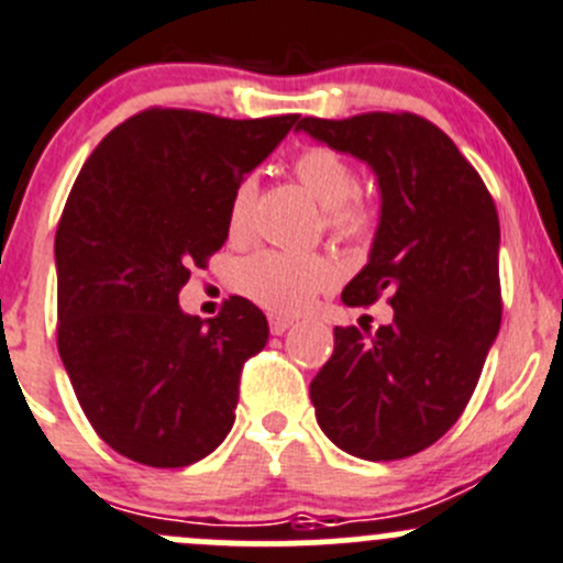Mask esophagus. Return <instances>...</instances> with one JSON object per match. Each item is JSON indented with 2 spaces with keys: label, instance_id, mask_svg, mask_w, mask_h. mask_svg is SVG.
<instances>
[{
  "label": "esophagus",
  "instance_id": "1",
  "mask_svg": "<svg viewBox=\"0 0 563 563\" xmlns=\"http://www.w3.org/2000/svg\"><path fill=\"white\" fill-rule=\"evenodd\" d=\"M268 325H271V333H274V336H282V333L292 325V320H289V317H282V314H271Z\"/></svg>",
  "mask_w": 563,
  "mask_h": 563
}]
</instances>
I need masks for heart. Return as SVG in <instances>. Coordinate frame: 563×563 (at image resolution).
<instances>
[{"label": "heart", "instance_id": "1", "mask_svg": "<svg viewBox=\"0 0 563 563\" xmlns=\"http://www.w3.org/2000/svg\"><path fill=\"white\" fill-rule=\"evenodd\" d=\"M292 175L325 208V224L339 241H364L375 227V210L361 202V180L355 166L331 147H306L295 155ZM257 197V177L246 175L230 199V230L243 232ZM336 282V265L325 254L260 249L241 260L235 287L257 306L279 314H295L311 303L317 292Z\"/></svg>", "mask_w": 563, "mask_h": 563}]
</instances>
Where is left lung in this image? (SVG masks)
<instances>
[{"label": "left lung", "instance_id": "left-lung-1", "mask_svg": "<svg viewBox=\"0 0 563 563\" xmlns=\"http://www.w3.org/2000/svg\"><path fill=\"white\" fill-rule=\"evenodd\" d=\"M295 128L375 169L380 227L342 300L372 306L388 295L394 309L375 333L333 328V355L309 386L317 424L353 457H410L463 416L498 336V210L457 144L424 117H300Z\"/></svg>", "mask_w": 563, "mask_h": 563}]
</instances>
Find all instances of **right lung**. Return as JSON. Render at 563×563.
I'll use <instances>...</instances> for the list:
<instances>
[{"instance_id":"add662e5","label":"right lung","mask_w":563,"mask_h":563,"mask_svg":"<svg viewBox=\"0 0 563 563\" xmlns=\"http://www.w3.org/2000/svg\"><path fill=\"white\" fill-rule=\"evenodd\" d=\"M298 120L153 106L81 166L54 238L57 347L92 430L122 457L183 468L232 430L268 320L232 295L205 322L177 295L224 246L238 183Z\"/></svg>"}]
</instances>
